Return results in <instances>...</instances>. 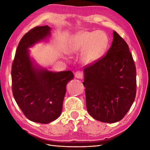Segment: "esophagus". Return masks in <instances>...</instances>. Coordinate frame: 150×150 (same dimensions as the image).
<instances>
[{
	"mask_svg": "<svg viewBox=\"0 0 150 150\" xmlns=\"http://www.w3.org/2000/svg\"><path fill=\"white\" fill-rule=\"evenodd\" d=\"M75 77L77 79H82L83 78V73L81 71H77L75 74Z\"/></svg>",
	"mask_w": 150,
	"mask_h": 150,
	"instance_id": "1",
	"label": "esophagus"
}]
</instances>
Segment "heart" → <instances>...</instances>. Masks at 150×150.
Listing matches in <instances>:
<instances>
[{"mask_svg": "<svg viewBox=\"0 0 150 150\" xmlns=\"http://www.w3.org/2000/svg\"><path fill=\"white\" fill-rule=\"evenodd\" d=\"M108 44V39L105 32H81L73 38L69 50L73 54L83 52V61L88 63L102 56L107 48Z\"/></svg>", "mask_w": 150, "mask_h": 150, "instance_id": "obj_1", "label": "heart"}]
</instances>
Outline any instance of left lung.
Returning <instances> with one entry per match:
<instances>
[{"instance_id":"8db88e82","label":"left lung","mask_w":150,"mask_h":150,"mask_svg":"<svg viewBox=\"0 0 150 150\" xmlns=\"http://www.w3.org/2000/svg\"><path fill=\"white\" fill-rule=\"evenodd\" d=\"M86 105L89 115L103 122L122 119L135 99L136 69L126 42L113 32L106 54L84 69Z\"/></svg>"}]
</instances>
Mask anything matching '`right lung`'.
<instances>
[{
	"mask_svg": "<svg viewBox=\"0 0 150 150\" xmlns=\"http://www.w3.org/2000/svg\"><path fill=\"white\" fill-rule=\"evenodd\" d=\"M48 26L35 27L20 40L12 63V93L30 120L47 124L62 113L66 85L73 79L71 71L53 72L38 67L30 59L28 48L50 35Z\"/></svg>",
	"mask_w": 150,
	"mask_h": 150,
	"instance_id": "add662e5",
	"label": "right lung"
}]
</instances>
